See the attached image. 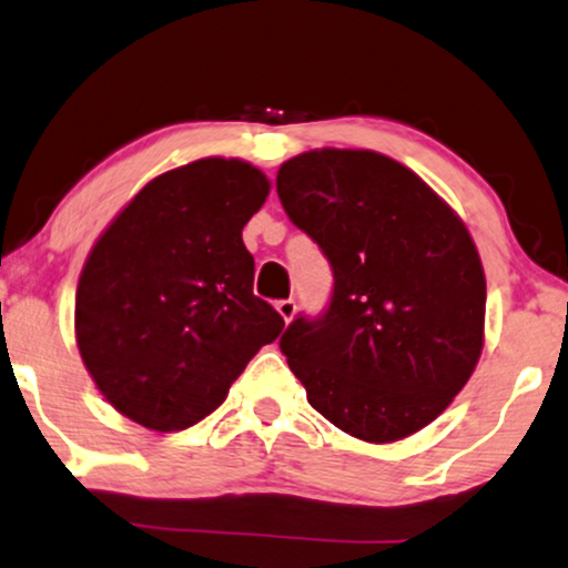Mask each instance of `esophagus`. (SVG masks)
Returning <instances> with one entry per match:
<instances>
[{
	"instance_id": "1",
	"label": "esophagus",
	"mask_w": 568,
	"mask_h": 568,
	"mask_svg": "<svg viewBox=\"0 0 568 568\" xmlns=\"http://www.w3.org/2000/svg\"><path fill=\"white\" fill-rule=\"evenodd\" d=\"M275 308H277V314L283 316L285 322H291L293 316H296V301L293 298H285V301H277L275 304Z\"/></svg>"
}]
</instances>
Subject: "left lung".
<instances>
[{"mask_svg":"<svg viewBox=\"0 0 568 568\" xmlns=\"http://www.w3.org/2000/svg\"><path fill=\"white\" fill-rule=\"evenodd\" d=\"M277 196L335 272L324 316H298L280 337L308 405L368 444L426 428L483 353L486 272L463 217L374 150L291 158Z\"/></svg>","mask_w":568,"mask_h":568,"instance_id":"1","label":"left lung"}]
</instances>
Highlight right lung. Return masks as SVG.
<instances>
[{
	"label": "right lung",
	"instance_id": "obj_1",
	"mask_svg": "<svg viewBox=\"0 0 568 568\" xmlns=\"http://www.w3.org/2000/svg\"><path fill=\"white\" fill-rule=\"evenodd\" d=\"M267 194L256 165L200 158L148 181L98 236L74 337L113 410L161 434L194 426L283 332L241 239Z\"/></svg>",
	"mask_w": 568,
	"mask_h": 568
}]
</instances>
